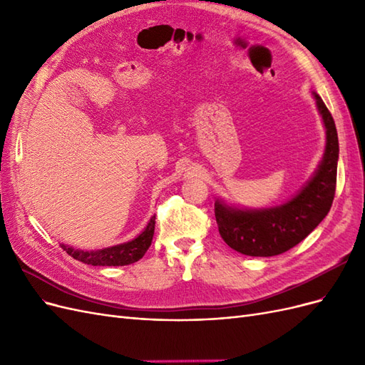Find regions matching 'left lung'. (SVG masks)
<instances>
[{
  "instance_id": "left-lung-1",
  "label": "left lung",
  "mask_w": 365,
  "mask_h": 365,
  "mask_svg": "<svg viewBox=\"0 0 365 365\" xmlns=\"http://www.w3.org/2000/svg\"><path fill=\"white\" fill-rule=\"evenodd\" d=\"M326 129V148L314 175L291 200L267 208H244L215 201L220 237L235 251L252 257H271L291 250L312 233L334 202L338 168V134L332 114L312 91Z\"/></svg>"
}]
</instances>
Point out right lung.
Listing matches in <instances>:
<instances>
[{"label": "right lung", "instance_id": "add662e5", "mask_svg": "<svg viewBox=\"0 0 365 365\" xmlns=\"http://www.w3.org/2000/svg\"><path fill=\"white\" fill-rule=\"evenodd\" d=\"M153 231H155V216L150 217L146 228L143 230L135 239L123 242V244L93 251L76 250L70 245L63 244H61V247L63 251H67L73 259L83 262L86 264H93V267H125V264L138 262L145 256L152 244Z\"/></svg>", "mask_w": 365, "mask_h": 365}]
</instances>
